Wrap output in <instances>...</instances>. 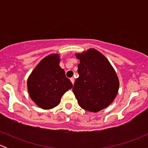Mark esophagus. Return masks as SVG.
Returning a JSON list of instances; mask_svg holds the SVG:
<instances>
[{
	"label": "esophagus",
	"instance_id": "obj_1",
	"mask_svg": "<svg viewBox=\"0 0 148 148\" xmlns=\"http://www.w3.org/2000/svg\"><path fill=\"white\" fill-rule=\"evenodd\" d=\"M70 80H71L72 84H74V77H71V78L70 79Z\"/></svg>",
	"mask_w": 148,
	"mask_h": 148
}]
</instances>
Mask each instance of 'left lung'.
Wrapping results in <instances>:
<instances>
[{
	"label": "left lung",
	"mask_w": 148,
	"mask_h": 148,
	"mask_svg": "<svg viewBox=\"0 0 148 148\" xmlns=\"http://www.w3.org/2000/svg\"><path fill=\"white\" fill-rule=\"evenodd\" d=\"M79 59V77L72 90L84 110L97 112L115 99L120 86L118 77L107 58L95 49L77 53Z\"/></svg>",
	"instance_id": "8db88e82"
}]
</instances>
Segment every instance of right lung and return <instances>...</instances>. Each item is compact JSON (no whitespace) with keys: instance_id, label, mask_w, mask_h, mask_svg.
<instances>
[{"instance_id":"1","label":"right lung","mask_w":148,"mask_h":148,"mask_svg":"<svg viewBox=\"0 0 148 148\" xmlns=\"http://www.w3.org/2000/svg\"><path fill=\"white\" fill-rule=\"evenodd\" d=\"M59 54L43 59L28 77V92L31 99L44 110L56 107L66 91L73 86L59 66Z\"/></svg>"}]
</instances>
